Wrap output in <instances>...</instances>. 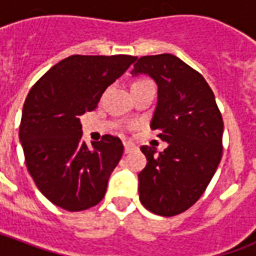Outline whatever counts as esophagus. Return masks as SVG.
<instances>
[{
  "label": "esophagus",
  "instance_id": "obj_1",
  "mask_svg": "<svg viewBox=\"0 0 256 256\" xmlns=\"http://www.w3.org/2000/svg\"><path fill=\"white\" fill-rule=\"evenodd\" d=\"M123 145H124V154H130L132 150H134L136 148H137V146H136L133 142H130V141H124Z\"/></svg>",
  "mask_w": 256,
  "mask_h": 256
}]
</instances>
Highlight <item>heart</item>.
<instances>
[{
    "instance_id": "b5f03b06",
    "label": "heart",
    "mask_w": 256,
    "mask_h": 256,
    "mask_svg": "<svg viewBox=\"0 0 256 256\" xmlns=\"http://www.w3.org/2000/svg\"><path fill=\"white\" fill-rule=\"evenodd\" d=\"M145 82H148V80H138V82H136L133 86H137V84H145Z\"/></svg>"
}]
</instances>
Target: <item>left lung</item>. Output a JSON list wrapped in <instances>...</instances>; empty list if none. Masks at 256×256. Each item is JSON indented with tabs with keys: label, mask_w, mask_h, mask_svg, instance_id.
<instances>
[{
	"label": "left lung",
	"mask_w": 256,
	"mask_h": 256,
	"mask_svg": "<svg viewBox=\"0 0 256 256\" xmlns=\"http://www.w3.org/2000/svg\"><path fill=\"white\" fill-rule=\"evenodd\" d=\"M132 74L150 75L158 84L150 128L168 144L159 154L141 146L148 163L138 174L140 200L154 214H181L200 198L220 164L222 115L202 74L174 54L142 56Z\"/></svg>",
	"instance_id": "1"
}]
</instances>
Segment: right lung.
Wrapping results in <instances>:
<instances>
[{
  "label": "right lung",
  "mask_w": 256,
  "mask_h": 256,
  "mask_svg": "<svg viewBox=\"0 0 256 256\" xmlns=\"http://www.w3.org/2000/svg\"><path fill=\"white\" fill-rule=\"evenodd\" d=\"M136 58L74 54L53 66L31 88L19 128L26 166L36 188L60 208L84 211L104 198L123 144L106 134L88 148L79 116L94 110L106 88Z\"/></svg>",
  "instance_id": "right-lung-1"
}]
</instances>
